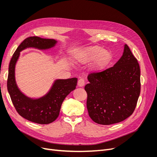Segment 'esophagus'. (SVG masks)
Instances as JSON below:
<instances>
[{"label":"esophagus","instance_id":"34e87169","mask_svg":"<svg viewBox=\"0 0 157 157\" xmlns=\"http://www.w3.org/2000/svg\"><path fill=\"white\" fill-rule=\"evenodd\" d=\"M85 79H84L81 78V79H79L78 80V85L79 86H80V87L83 86L85 85Z\"/></svg>","mask_w":157,"mask_h":157}]
</instances>
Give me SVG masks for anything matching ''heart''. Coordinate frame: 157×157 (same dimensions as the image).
I'll use <instances>...</instances> for the list:
<instances>
[{
	"instance_id": "heart-1",
	"label": "heart",
	"mask_w": 157,
	"mask_h": 157,
	"mask_svg": "<svg viewBox=\"0 0 157 157\" xmlns=\"http://www.w3.org/2000/svg\"><path fill=\"white\" fill-rule=\"evenodd\" d=\"M111 53L108 51H103L99 46H91L81 49L76 55L77 62L86 64L94 60L92 68L94 71H101L108 64L111 59Z\"/></svg>"
}]
</instances>
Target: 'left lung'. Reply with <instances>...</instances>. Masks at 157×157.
Masks as SVG:
<instances>
[{"label":"left lung","mask_w":157,"mask_h":157,"mask_svg":"<svg viewBox=\"0 0 157 157\" xmlns=\"http://www.w3.org/2000/svg\"><path fill=\"white\" fill-rule=\"evenodd\" d=\"M140 76L137 60L127 44L113 67L89 74L90 83L85 90L91 119L98 124L108 125L132 114L141 92Z\"/></svg>","instance_id":"left-lung-1"}]
</instances>
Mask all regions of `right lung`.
Returning <instances> with one entry per match:
<instances>
[{"label": "right lung", "instance_id": "obj_1", "mask_svg": "<svg viewBox=\"0 0 157 157\" xmlns=\"http://www.w3.org/2000/svg\"><path fill=\"white\" fill-rule=\"evenodd\" d=\"M56 43L54 39H43L37 36L27 37L16 49L9 65L7 86L16 111L25 119L39 124H49L58 118L63 100L76 88L78 78L56 80L50 91L45 96L38 99H32L23 94L16 84L15 65L20 52L23 49L29 47L48 49L54 46Z\"/></svg>", "mask_w": 157, "mask_h": 157}]
</instances>
